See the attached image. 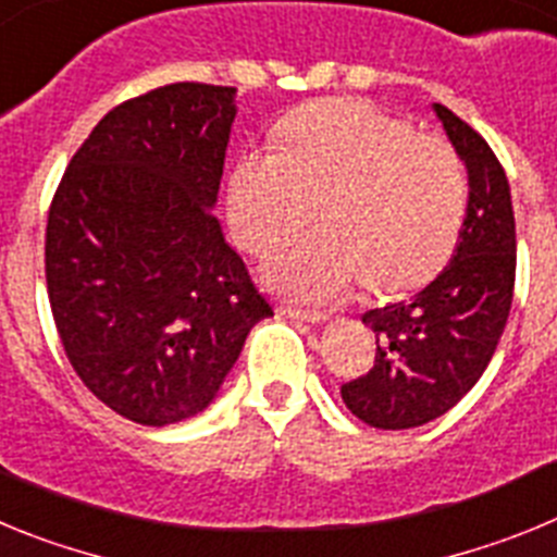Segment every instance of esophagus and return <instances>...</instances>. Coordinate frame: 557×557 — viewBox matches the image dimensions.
<instances>
[{
	"label": "esophagus",
	"instance_id": "obj_1",
	"mask_svg": "<svg viewBox=\"0 0 557 557\" xmlns=\"http://www.w3.org/2000/svg\"><path fill=\"white\" fill-rule=\"evenodd\" d=\"M278 312L284 318H293V321H304V323H326L329 314L326 312H314V309H298V307H278Z\"/></svg>",
	"mask_w": 557,
	"mask_h": 557
}]
</instances>
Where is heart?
Segmentation results:
<instances>
[{
	"instance_id": "obj_1",
	"label": "heart",
	"mask_w": 557,
	"mask_h": 557,
	"mask_svg": "<svg viewBox=\"0 0 557 557\" xmlns=\"http://www.w3.org/2000/svg\"><path fill=\"white\" fill-rule=\"evenodd\" d=\"M455 147L362 100H318L289 113L282 147L245 152L228 186L236 243L264 253L318 203L321 228L278 245L264 278L287 298L339 301L357 282L405 293L435 278L466 214Z\"/></svg>"
}]
</instances>
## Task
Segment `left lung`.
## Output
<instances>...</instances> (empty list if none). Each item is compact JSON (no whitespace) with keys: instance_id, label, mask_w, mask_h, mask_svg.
<instances>
[{"instance_id":"8db88e82","label":"left lung","mask_w":557,"mask_h":557,"mask_svg":"<svg viewBox=\"0 0 557 557\" xmlns=\"http://www.w3.org/2000/svg\"><path fill=\"white\" fill-rule=\"evenodd\" d=\"M435 113L469 170V209L455 256L430 287L362 314L376 334V359L339 393L376 430H412L451 410L488 368L513 304L516 220L505 170L469 122L441 102Z\"/></svg>"}]
</instances>
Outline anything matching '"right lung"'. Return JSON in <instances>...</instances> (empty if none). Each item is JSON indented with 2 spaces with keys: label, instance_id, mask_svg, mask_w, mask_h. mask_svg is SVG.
<instances>
[{
  "label": "right lung",
  "instance_id": "add662e5",
  "mask_svg": "<svg viewBox=\"0 0 557 557\" xmlns=\"http://www.w3.org/2000/svg\"><path fill=\"white\" fill-rule=\"evenodd\" d=\"M231 86L170 83L108 111L49 206L47 293L83 385L145 426L198 416L273 314L218 203Z\"/></svg>",
  "mask_w": 557,
  "mask_h": 557
}]
</instances>
